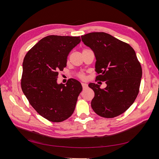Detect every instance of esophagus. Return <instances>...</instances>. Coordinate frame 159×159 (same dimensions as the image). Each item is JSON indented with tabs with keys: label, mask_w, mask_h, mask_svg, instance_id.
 Returning a JSON list of instances; mask_svg holds the SVG:
<instances>
[{
	"label": "esophagus",
	"mask_w": 159,
	"mask_h": 159,
	"mask_svg": "<svg viewBox=\"0 0 159 159\" xmlns=\"http://www.w3.org/2000/svg\"><path fill=\"white\" fill-rule=\"evenodd\" d=\"M81 85H82V87H83L84 89L88 87V84H85V83H81Z\"/></svg>",
	"instance_id": "esophagus-1"
}]
</instances>
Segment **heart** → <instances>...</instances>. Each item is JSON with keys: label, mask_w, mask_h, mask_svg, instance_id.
I'll return each instance as SVG.
<instances>
[{"label": "heart", "mask_w": 159, "mask_h": 159, "mask_svg": "<svg viewBox=\"0 0 159 159\" xmlns=\"http://www.w3.org/2000/svg\"><path fill=\"white\" fill-rule=\"evenodd\" d=\"M78 76H79V78H81V79H85V75L84 74H80L78 75Z\"/></svg>", "instance_id": "obj_1"}]
</instances>
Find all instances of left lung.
<instances>
[{"instance_id": "obj_1", "label": "left lung", "mask_w": 159, "mask_h": 159, "mask_svg": "<svg viewBox=\"0 0 159 159\" xmlns=\"http://www.w3.org/2000/svg\"><path fill=\"white\" fill-rule=\"evenodd\" d=\"M81 40L94 52L96 79L107 84L104 89L94 83L88 85L95 93L91 107L101 117H117L130 107L139 93L142 68L136 53L129 44L105 32L87 34Z\"/></svg>"}]
</instances>
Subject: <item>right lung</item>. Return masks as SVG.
I'll return each instance as SVG.
<instances>
[{
  "instance_id": "add662e5",
  "label": "right lung",
  "mask_w": 159,
  "mask_h": 159,
  "mask_svg": "<svg viewBox=\"0 0 159 159\" xmlns=\"http://www.w3.org/2000/svg\"><path fill=\"white\" fill-rule=\"evenodd\" d=\"M80 36L50 35L43 38L28 52L22 64L21 88L28 102L41 116L61 122L74 113L82 91L80 81L57 83L58 72L66 66L71 50Z\"/></svg>"
}]
</instances>
